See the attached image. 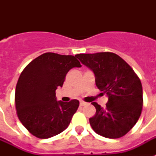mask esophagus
<instances>
[{"label":"esophagus","mask_w":156,"mask_h":156,"mask_svg":"<svg viewBox=\"0 0 156 156\" xmlns=\"http://www.w3.org/2000/svg\"><path fill=\"white\" fill-rule=\"evenodd\" d=\"M86 104H87V103L84 102V101H80V106H84Z\"/></svg>","instance_id":"esophagus-1"}]
</instances>
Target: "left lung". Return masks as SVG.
I'll use <instances>...</instances> for the list:
<instances>
[{
    "instance_id": "left-lung-1",
    "label": "left lung",
    "mask_w": 156,
    "mask_h": 156,
    "mask_svg": "<svg viewBox=\"0 0 156 156\" xmlns=\"http://www.w3.org/2000/svg\"><path fill=\"white\" fill-rule=\"evenodd\" d=\"M76 56L94 72L97 87L108 96L105 108L91 103L96 108L95 116L89 119L93 130L105 138L123 137L134 126L143 109V87L138 76L113 52Z\"/></svg>"
}]
</instances>
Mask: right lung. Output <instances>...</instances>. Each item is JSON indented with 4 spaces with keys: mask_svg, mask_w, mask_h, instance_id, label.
Instances as JSON below:
<instances>
[{
    "mask_svg": "<svg viewBox=\"0 0 156 156\" xmlns=\"http://www.w3.org/2000/svg\"><path fill=\"white\" fill-rule=\"evenodd\" d=\"M81 66L76 56L46 52L23 69L16 86V111L21 123L32 135L48 138L68 127L79 101H56V90L63 86L70 69Z\"/></svg>",
    "mask_w": 156,
    "mask_h": 156,
    "instance_id": "right-lung-1",
    "label": "right lung"
}]
</instances>
